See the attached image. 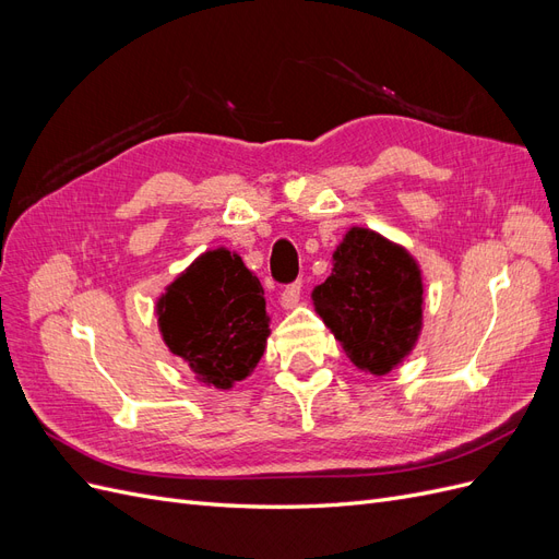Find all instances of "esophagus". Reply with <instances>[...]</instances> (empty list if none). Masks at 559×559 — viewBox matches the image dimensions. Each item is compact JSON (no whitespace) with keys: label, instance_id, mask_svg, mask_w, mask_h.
Returning a JSON list of instances; mask_svg holds the SVG:
<instances>
[{"label":"esophagus","instance_id":"1","mask_svg":"<svg viewBox=\"0 0 559 559\" xmlns=\"http://www.w3.org/2000/svg\"><path fill=\"white\" fill-rule=\"evenodd\" d=\"M298 300H300V282H294V284H289V286H286V289L282 292L280 302H282L284 310H294V308L298 306Z\"/></svg>","mask_w":559,"mask_h":559}]
</instances>
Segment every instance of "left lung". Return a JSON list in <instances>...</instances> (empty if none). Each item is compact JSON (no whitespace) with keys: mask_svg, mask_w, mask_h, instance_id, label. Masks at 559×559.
I'll list each match as a JSON object with an SVG mask.
<instances>
[{"mask_svg":"<svg viewBox=\"0 0 559 559\" xmlns=\"http://www.w3.org/2000/svg\"><path fill=\"white\" fill-rule=\"evenodd\" d=\"M331 265L312 289L314 312L354 366L384 378L411 357L425 329L419 261L378 230L349 226Z\"/></svg>","mask_w":559,"mask_h":559,"instance_id":"obj_1","label":"left lung"}]
</instances>
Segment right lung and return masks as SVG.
Here are the masks:
<instances>
[{"label":"right lung","mask_w":559,"mask_h":559,"mask_svg":"<svg viewBox=\"0 0 559 559\" xmlns=\"http://www.w3.org/2000/svg\"><path fill=\"white\" fill-rule=\"evenodd\" d=\"M156 319L167 349L222 392L253 373L270 335L263 286L228 247L181 270L156 298Z\"/></svg>","instance_id":"right-lung-1"}]
</instances>
